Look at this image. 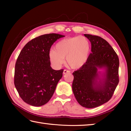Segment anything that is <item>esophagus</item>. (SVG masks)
I'll return each instance as SVG.
<instances>
[{
	"label": "esophagus",
	"instance_id": "1",
	"mask_svg": "<svg viewBox=\"0 0 131 131\" xmlns=\"http://www.w3.org/2000/svg\"><path fill=\"white\" fill-rule=\"evenodd\" d=\"M70 71L69 70H66V69H65V70H63V74H67V73H70Z\"/></svg>",
	"mask_w": 131,
	"mask_h": 131
}]
</instances>
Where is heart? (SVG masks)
<instances>
[{
	"mask_svg": "<svg viewBox=\"0 0 131 131\" xmlns=\"http://www.w3.org/2000/svg\"><path fill=\"white\" fill-rule=\"evenodd\" d=\"M90 52V45L84 37H77L63 39L56 44L55 49L49 53L52 64L59 68L66 58L69 65L73 69L81 68L87 62Z\"/></svg>",
	"mask_w": 131,
	"mask_h": 131,
	"instance_id": "heart-1",
	"label": "heart"
}]
</instances>
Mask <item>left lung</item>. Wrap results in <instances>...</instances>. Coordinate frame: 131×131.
Instances as JSON below:
<instances>
[{
    "instance_id": "1",
    "label": "left lung",
    "mask_w": 131,
    "mask_h": 131,
    "mask_svg": "<svg viewBox=\"0 0 131 131\" xmlns=\"http://www.w3.org/2000/svg\"><path fill=\"white\" fill-rule=\"evenodd\" d=\"M84 36L91 41L92 53L84 65L73 73L72 88L80 105L94 108L112 97L119 81V61L117 54L106 40L96 35ZM99 68L106 70L102 79L98 75Z\"/></svg>"
}]
</instances>
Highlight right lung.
<instances>
[{
  "mask_svg": "<svg viewBox=\"0 0 131 131\" xmlns=\"http://www.w3.org/2000/svg\"><path fill=\"white\" fill-rule=\"evenodd\" d=\"M65 37L58 34H44L29 41L17 59L14 83L24 102L40 106L51 99L63 70L51 67L49 53L58 39Z\"/></svg>",
  "mask_w": 131,
  "mask_h": 131,
  "instance_id": "right-lung-1",
  "label": "right lung"
}]
</instances>
